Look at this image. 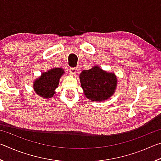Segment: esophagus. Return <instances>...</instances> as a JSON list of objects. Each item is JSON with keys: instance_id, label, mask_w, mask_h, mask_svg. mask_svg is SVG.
Instances as JSON below:
<instances>
[{"instance_id": "obj_1", "label": "esophagus", "mask_w": 161, "mask_h": 161, "mask_svg": "<svg viewBox=\"0 0 161 161\" xmlns=\"http://www.w3.org/2000/svg\"><path fill=\"white\" fill-rule=\"evenodd\" d=\"M77 68H70V69H69V74L71 75L75 76L76 75V73H77Z\"/></svg>"}]
</instances>
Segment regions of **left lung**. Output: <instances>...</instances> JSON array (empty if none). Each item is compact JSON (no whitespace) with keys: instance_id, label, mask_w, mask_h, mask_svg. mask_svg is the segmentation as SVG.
I'll list each match as a JSON object with an SVG mask.
<instances>
[{"instance_id":"obj_1","label":"left lung","mask_w":161,"mask_h":161,"mask_svg":"<svg viewBox=\"0 0 161 161\" xmlns=\"http://www.w3.org/2000/svg\"><path fill=\"white\" fill-rule=\"evenodd\" d=\"M80 79L84 96L94 102H103L112 97L118 81L114 72H108L97 65L83 70Z\"/></svg>"}]
</instances>
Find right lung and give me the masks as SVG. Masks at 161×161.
Segmentation results:
<instances>
[{
    "instance_id": "obj_1",
    "label": "right lung",
    "mask_w": 161,
    "mask_h": 161,
    "mask_svg": "<svg viewBox=\"0 0 161 161\" xmlns=\"http://www.w3.org/2000/svg\"><path fill=\"white\" fill-rule=\"evenodd\" d=\"M64 74V70L60 67H54L42 72L33 81V89L38 96L45 99H50L55 94L59 80Z\"/></svg>"
}]
</instances>
